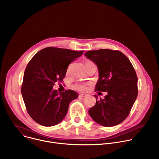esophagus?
I'll return each instance as SVG.
<instances>
[{
    "instance_id": "esophagus-1",
    "label": "esophagus",
    "mask_w": 159,
    "mask_h": 159,
    "mask_svg": "<svg viewBox=\"0 0 159 159\" xmlns=\"http://www.w3.org/2000/svg\"><path fill=\"white\" fill-rule=\"evenodd\" d=\"M87 95L85 94H84V93H81V94H79V97H81V98H84V97H85Z\"/></svg>"
}]
</instances>
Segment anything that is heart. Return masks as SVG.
Listing matches in <instances>:
<instances>
[{
    "label": "heart",
    "instance_id": "heart-1",
    "mask_svg": "<svg viewBox=\"0 0 159 159\" xmlns=\"http://www.w3.org/2000/svg\"><path fill=\"white\" fill-rule=\"evenodd\" d=\"M93 62L90 60H86L85 62V65H88L90 63H93ZM74 89H76V90H85L86 89V87L85 85L80 84V83H77L75 84H74L73 85Z\"/></svg>",
    "mask_w": 159,
    "mask_h": 159
}]
</instances>
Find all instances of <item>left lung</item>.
Segmentation results:
<instances>
[{"label":"left lung","instance_id":"left-lung-1","mask_svg":"<svg viewBox=\"0 0 159 159\" xmlns=\"http://www.w3.org/2000/svg\"><path fill=\"white\" fill-rule=\"evenodd\" d=\"M85 55L94 62L99 70L95 91L107 92L104 99L94 95L96 104L89 110L94 121L106 126L122 123L129 115L138 96V78L126 56L118 50L100 49Z\"/></svg>","mask_w":159,"mask_h":159}]
</instances>
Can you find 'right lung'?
Returning a JSON list of instances; mask_svg holds the SVG:
<instances>
[{
	"mask_svg": "<svg viewBox=\"0 0 159 159\" xmlns=\"http://www.w3.org/2000/svg\"><path fill=\"white\" fill-rule=\"evenodd\" d=\"M69 49L47 47L39 51L25 69L21 94L31 118L44 126L63 120L70 102L77 98L72 90L58 93L53 87L63 82L69 65L83 53Z\"/></svg>",
	"mask_w": 159,
	"mask_h": 159,
	"instance_id": "add662e5",
	"label": "right lung"
}]
</instances>
